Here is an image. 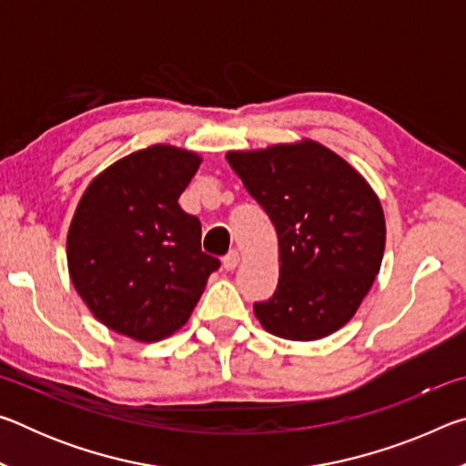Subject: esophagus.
<instances>
[{"instance_id":"esophagus-1","label":"esophagus","mask_w":466,"mask_h":466,"mask_svg":"<svg viewBox=\"0 0 466 466\" xmlns=\"http://www.w3.org/2000/svg\"><path fill=\"white\" fill-rule=\"evenodd\" d=\"M238 263H240V252L238 250L228 252V255L224 257V267L228 271H234L236 267H238Z\"/></svg>"}]
</instances>
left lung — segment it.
I'll return each mask as SVG.
<instances>
[{"label": "left lung", "mask_w": 466, "mask_h": 466, "mask_svg": "<svg viewBox=\"0 0 466 466\" xmlns=\"http://www.w3.org/2000/svg\"><path fill=\"white\" fill-rule=\"evenodd\" d=\"M247 191L271 218L279 283L255 304L267 333L317 341L358 312L382 265L386 222L368 180L314 139L226 154Z\"/></svg>", "instance_id": "1"}]
</instances>
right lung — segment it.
I'll return each instance as SVG.
<instances>
[{
    "instance_id": "obj_1",
    "label": "right lung",
    "mask_w": 466,
    "mask_h": 466,
    "mask_svg": "<svg viewBox=\"0 0 466 466\" xmlns=\"http://www.w3.org/2000/svg\"><path fill=\"white\" fill-rule=\"evenodd\" d=\"M203 157L154 144L110 164L86 187L67 230V269L106 329L139 343L175 335L219 261L178 197Z\"/></svg>"
}]
</instances>
